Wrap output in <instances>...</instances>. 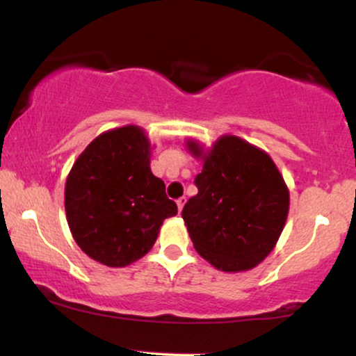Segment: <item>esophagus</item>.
Instances as JSON below:
<instances>
[{
    "label": "esophagus",
    "instance_id": "esophagus-1",
    "mask_svg": "<svg viewBox=\"0 0 356 356\" xmlns=\"http://www.w3.org/2000/svg\"><path fill=\"white\" fill-rule=\"evenodd\" d=\"M184 204H186V197H179L177 199V208H179V211H182V208H184Z\"/></svg>",
    "mask_w": 356,
    "mask_h": 356
}]
</instances>
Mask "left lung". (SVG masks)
<instances>
[{
	"mask_svg": "<svg viewBox=\"0 0 356 356\" xmlns=\"http://www.w3.org/2000/svg\"><path fill=\"white\" fill-rule=\"evenodd\" d=\"M187 148L202 159L197 194L182 209L187 232L202 259L222 272L257 267L275 247L289 213V189L270 155L225 135L204 154L196 140Z\"/></svg>",
	"mask_w": 356,
	"mask_h": 356,
	"instance_id": "8db88e82",
	"label": "left lung"
}]
</instances>
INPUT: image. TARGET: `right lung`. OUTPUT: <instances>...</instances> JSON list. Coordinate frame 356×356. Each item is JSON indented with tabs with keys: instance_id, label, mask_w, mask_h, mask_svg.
Instances as JSON below:
<instances>
[{
	"instance_id": "obj_1",
	"label": "right lung",
	"mask_w": 356,
	"mask_h": 356,
	"mask_svg": "<svg viewBox=\"0 0 356 356\" xmlns=\"http://www.w3.org/2000/svg\"><path fill=\"white\" fill-rule=\"evenodd\" d=\"M65 214L86 255L108 267L142 259L177 204L150 170V142L135 124L96 136L65 182Z\"/></svg>"
}]
</instances>
